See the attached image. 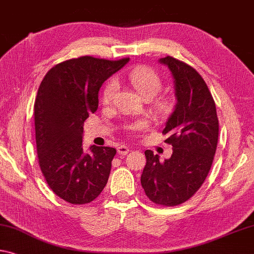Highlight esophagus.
<instances>
[{
	"instance_id": "esophagus-1",
	"label": "esophagus",
	"mask_w": 254,
	"mask_h": 254,
	"mask_svg": "<svg viewBox=\"0 0 254 254\" xmlns=\"http://www.w3.org/2000/svg\"><path fill=\"white\" fill-rule=\"evenodd\" d=\"M128 151H130V148L127 147V146H120L118 147V154L121 156H126L128 154Z\"/></svg>"
}]
</instances>
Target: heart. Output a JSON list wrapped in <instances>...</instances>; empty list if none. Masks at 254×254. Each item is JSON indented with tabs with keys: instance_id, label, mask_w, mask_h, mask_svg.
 I'll use <instances>...</instances> for the list:
<instances>
[{
	"instance_id": "b5f03b06",
	"label": "heart",
	"mask_w": 254,
	"mask_h": 254,
	"mask_svg": "<svg viewBox=\"0 0 254 254\" xmlns=\"http://www.w3.org/2000/svg\"><path fill=\"white\" fill-rule=\"evenodd\" d=\"M128 81L131 82L134 89L142 96L144 99H151L158 94L162 89V79L159 75L156 73L155 71L149 69L147 66H136L132 69L127 74ZM119 88V82L116 79L108 80L103 89V100L104 103L112 102L113 97H114L116 90ZM160 108L165 107V102L159 100L157 104ZM147 127V122H138L133 124L131 128L133 130H141Z\"/></svg>"
}]
</instances>
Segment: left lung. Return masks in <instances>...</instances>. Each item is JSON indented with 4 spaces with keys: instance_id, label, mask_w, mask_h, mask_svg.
Here are the masks:
<instances>
[{
    "instance_id": "obj_1",
    "label": "left lung",
    "mask_w": 254,
    "mask_h": 254,
    "mask_svg": "<svg viewBox=\"0 0 254 254\" xmlns=\"http://www.w3.org/2000/svg\"><path fill=\"white\" fill-rule=\"evenodd\" d=\"M174 79L176 105L163 130L173 146L171 158L159 162L151 150L141 185L149 199L160 206H178L189 200L206 180L218 142L219 124L214 98L204 80L187 63L172 56L158 61Z\"/></svg>"
}]
</instances>
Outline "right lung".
<instances>
[{
    "label": "right lung",
    "instance_id": "right-lung-1",
    "mask_svg": "<svg viewBox=\"0 0 254 254\" xmlns=\"http://www.w3.org/2000/svg\"><path fill=\"white\" fill-rule=\"evenodd\" d=\"M128 60H67L52 67L40 83L34 106L39 166L48 187L66 202H91L110 178L116 149L94 144L84 151L83 123L97 111L102 84Z\"/></svg>",
    "mask_w": 254,
    "mask_h": 254
}]
</instances>
